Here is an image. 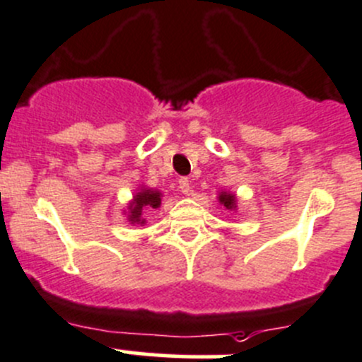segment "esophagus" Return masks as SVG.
Listing matches in <instances>:
<instances>
[{
  "mask_svg": "<svg viewBox=\"0 0 362 362\" xmlns=\"http://www.w3.org/2000/svg\"><path fill=\"white\" fill-rule=\"evenodd\" d=\"M180 189L185 195H189V192H192V189H189V181L186 180V177H181L180 180Z\"/></svg>",
  "mask_w": 362,
  "mask_h": 362,
  "instance_id": "esophagus-1",
  "label": "esophagus"
}]
</instances>
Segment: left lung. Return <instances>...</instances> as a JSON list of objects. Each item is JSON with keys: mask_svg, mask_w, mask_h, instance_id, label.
Wrapping results in <instances>:
<instances>
[{"mask_svg": "<svg viewBox=\"0 0 362 362\" xmlns=\"http://www.w3.org/2000/svg\"><path fill=\"white\" fill-rule=\"evenodd\" d=\"M216 199H218V204H220V206H223L225 209H228V211L238 209V197H235V193L221 189V192H218Z\"/></svg>", "mask_w": 362, "mask_h": 362, "instance_id": "1", "label": "left lung"}]
</instances>
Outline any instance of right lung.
<instances>
[{
  "mask_svg": "<svg viewBox=\"0 0 362 362\" xmlns=\"http://www.w3.org/2000/svg\"><path fill=\"white\" fill-rule=\"evenodd\" d=\"M162 197L163 193L160 192V189L149 188V186L144 185L139 186V188L135 189L130 202L127 204V209H123V214L127 216V220L130 221L132 225H144V213L146 211L160 209V206H162Z\"/></svg>",
  "mask_w": 362,
  "mask_h": 362,
  "instance_id": "obj_1",
  "label": "right lung"
}]
</instances>
